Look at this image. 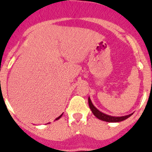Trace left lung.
I'll return each instance as SVG.
<instances>
[{
    "instance_id": "8db88e82",
    "label": "left lung",
    "mask_w": 152,
    "mask_h": 152,
    "mask_svg": "<svg viewBox=\"0 0 152 152\" xmlns=\"http://www.w3.org/2000/svg\"><path fill=\"white\" fill-rule=\"evenodd\" d=\"M88 103H89V107L91 108V111H92L93 114L96 116L97 119H100V120H103V121L108 122V123H119V122H121L125 120V119H128L129 116H131L132 115V113L129 114V115H127V116H110V115H107V114L103 113L100 112V110H98L94 106V104L92 103L91 100V98L88 97Z\"/></svg>"
}]
</instances>
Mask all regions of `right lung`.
<instances>
[{"mask_svg":"<svg viewBox=\"0 0 152 152\" xmlns=\"http://www.w3.org/2000/svg\"><path fill=\"white\" fill-rule=\"evenodd\" d=\"M62 114H63V113H62ZM62 114H61V116H58V118H56V120H58V119H60V118L61 117V116H62Z\"/></svg>","mask_w":152,"mask_h":152,"instance_id":"add662e5","label":"right lung"}]
</instances>
